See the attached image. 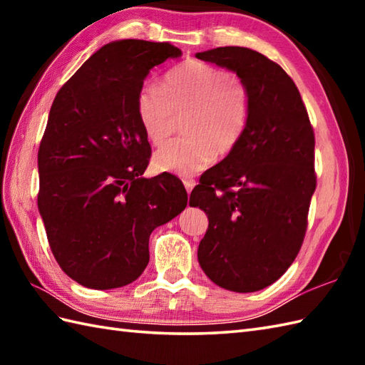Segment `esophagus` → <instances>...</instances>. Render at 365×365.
I'll use <instances>...</instances> for the list:
<instances>
[{"label": "esophagus", "instance_id": "obj_1", "mask_svg": "<svg viewBox=\"0 0 365 365\" xmlns=\"http://www.w3.org/2000/svg\"><path fill=\"white\" fill-rule=\"evenodd\" d=\"M183 185H185V190H187V192L190 195L191 192V190L195 188V185H196V182L192 180V178H183Z\"/></svg>", "mask_w": 365, "mask_h": 365}]
</instances>
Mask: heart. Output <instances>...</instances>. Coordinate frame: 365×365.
<instances>
[{"instance_id": "obj_1", "label": "heart", "mask_w": 365, "mask_h": 365, "mask_svg": "<svg viewBox=\"0 0 365 365\" xmlns=\"http://www.w3.org/2000/svg\"><path fill=\"white\" fill-rule=\"evenodd\" d=\"M136 113L145 138L161 145L174 130L175 114L185 113L182 138L153 155L163 173L191 175L242 141L251 120L252 98L238 75L202 61L174 66L163 83H147L136 97Z\"/></svg>"}]
</instances>
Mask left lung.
Listing matches in <instances>:
<instances>
[{
	"label": "left lung",
	"mask_w": 365,
	"mask_h": 365,
	"mask_svg": "<svg viewBox=\"0 0 365 365\" xmlns=\"http://www.w3.org/2000/svg\"><path fill=\"white\" fill-rule=\"evenodd\" d=\"M196 56L234 71L252 98L243 139L191 191L190 205L208 216L199 265L222 289L257 292L289 269L304 242L317 187L314 128L297 84L274 61L245 46Z\"/></svg>",
	"instance_id": "8db88e82"
}]
</instances>
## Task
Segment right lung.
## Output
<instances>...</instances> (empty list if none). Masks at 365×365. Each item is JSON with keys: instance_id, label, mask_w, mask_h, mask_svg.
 I'll return each mask as SVG.
<instances>
[{"instance_id": "right-lung-1", "label": "right lung", "mask_w": 365, "mask_h": 365, "mask_svg": "<svg viewBox=\"0 0 365 365\" xmlns=\"http://www.w3.org/2000/svg\"><path fill=\"white\" fill-rule=\"evenodd\" d=\"M180 54L169 42L106 43L53 100L37 152V205L54 259L89 289L136 281L153 229L187 207L175 175L143 177L152 149L136 113L150 68Z\"/></svg>"}]
</instances>
